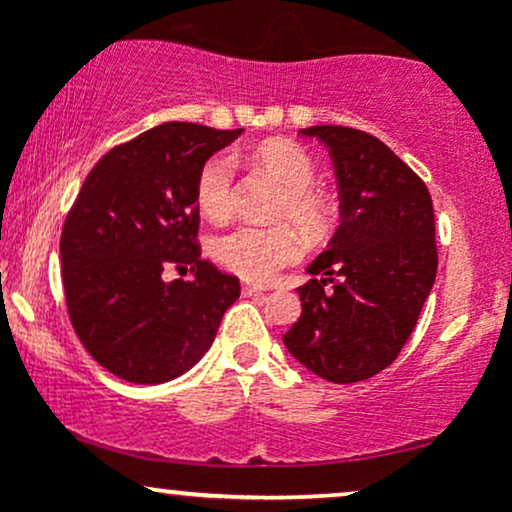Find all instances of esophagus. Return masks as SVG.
I'll list each match as a JSON object with an SVG mask.
<instances>
[{"label": "esophagus", "mask_w": 512, "mask_h": 512, "mask_svg": "<svg viewBox=\"0 0 512 512\" xmlns=\"http://www.w3.org/2000/svg\"><path fill=\"white\" fill-rule=\"evenodd\" d=\"M267 289H262V286H255V284H243V293L245 296H260Z\"/></svg>", "instance_id": "obj_1"}]
</instances>
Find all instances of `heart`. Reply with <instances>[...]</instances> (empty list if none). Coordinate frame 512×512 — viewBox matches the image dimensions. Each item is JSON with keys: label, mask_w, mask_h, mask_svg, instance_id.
Listing matches in <instances>:
<instances>
[{"label": "heart", "mask_w": 512, "mask_h": 512, "mask_svg": "<svg viewBox=\"0 0 512 512\" xmlns=\"http://www.w3.org/2000/svg\"><path fill=\"white\" fill-rule=\"evenodd\" d=\"M252 166L267 173L281 187L274 219L281 226H238L211 240V257L228 272L248 281H269L286 264L301 257V238L322 240L332 231L334 209L330 199L313 185L315 163L298 144L269 139L248 154ZM236 202V163L231 156L214 154L197 175V204L211 221L226 219ZM297 226L295 232L288 226Z\"/></svg>", "instance_id": "b5f03b06"}]
</instances>
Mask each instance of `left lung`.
Instances as JSON below:
<instances>
[{"label": "left lung", "instance_id": "1", "mask_svg": "<svg viewBox=\"0 0 512 512\" xmlns=\"http://www.w3.org/2000/svg\"><path fill=\"white\" fill-rule=\"evenodd\" d=\"M330 149L342 223L313 279L303 313L284 334L289 354L330 383L373 378L414 332L438 272L436 221L426 182L373 134L339 125L301 129Z\"/></svg>", "mask_w": 512, "mask_h": 512}]
</instances>
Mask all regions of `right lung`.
Instances as JSON below:
<instances>
[{"instance_id": "obj_1", "label": "right lung", "mask_w": 512, "mask_h": 512, "mask_svg": "<svg viewBox=\"0 0 512 512\" xmlns=\"http://www.w3.org/2000/svg\"><path fill=\"white\" fill-rule=\"evenodd\" d=\"M243 129L163 122L93 166L60 240L76 337L93 361L137 385L187 373L238 301V276L202 260L197 175ZM168 268L192 280L166 282Z\"/></svg>"}]
</instances>
